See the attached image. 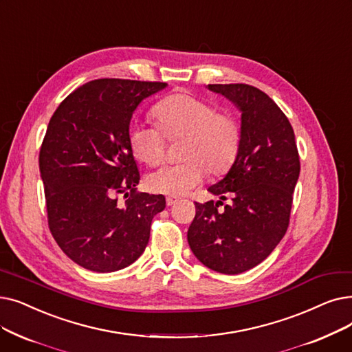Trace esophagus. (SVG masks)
Wrapping results in <instances>:
<instances>
[{"label": "esophagus", "mask_w": 352, "mask_h": 352, "mask_svg": "<svg viewBox=\"0 0 352 352\" xmlns=\"http://www.w3.org/2000/svg\"><path fill=\"white\" fill-rule=\"evenodd\" d=\"M175 203H178V198H175V197H166V206H174Z\"/></svg>", "instance_id": "obj_1"}]
</instances>
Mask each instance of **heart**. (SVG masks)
Wrapping results in <instances>:
<instances>
[{
  "instance_id": "b5f03b06",
  "label": "heart",
  "mask_w": 352,
  "mask_h": 352,
  "mask_svg": "<svg viewBox=\"0 0 352 352\" xmlns=\"http://www.w3.org/2000/svg\"><path fill=\"white\" fill-rule=\"evenodd\" d=\"M157 125L132 124L128 140L135 158L146 165H158L165 157V138L179 141L178 165H166L146 178L152 192L184 195L201 184L207 171L221 175L234 164L241 132L237 119L217 112L216 104L188 91L166 96L155 104Z\"/></svg>"
}]
</instances>
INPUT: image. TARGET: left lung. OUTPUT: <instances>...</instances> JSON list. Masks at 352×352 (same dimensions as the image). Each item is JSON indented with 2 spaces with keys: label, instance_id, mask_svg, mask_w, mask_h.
Returning <instances> with one entry per match:
<instances>
[{
  "label": "left lung",
  "instance_id": "left-lung-1",
  "mask_svg": "<svg viewBox=\"0 0 352 352\" xmlns=\"http://www.w3.org/2000/svg\"><path fill=\"white\" fill-rule=\"evenodd\" d=\"M241 112L239 154L227 175L208 188L223 201L195 203L187 239L204 266L224 274L246 272L285 236L300 162L286 115L265 91L250 85H208Z\"/></svg>",
  "mask_w": 352,
  "mask_h": 352
}]
</instances>
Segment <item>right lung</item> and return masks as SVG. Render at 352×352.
Segmentation results:
<instances>
[{
	"mask_svg": "<svg viewBox=\"0 0 352 352\" xmlns=\"http://www.w3.org/2000/svg\"><path fill=\"white\" fill-rule=\"evenodd\" d=\"M166 83L91 80L58 104L40 148L49 228L79 266L109 273L132 265L148 244L165 197L140 192L128 140L133 111ZM124 198V201L120 200Z\"/></svg>",
	"mask_w": 352,
	"mask_h": 352,
	"instance_id": "obj_1",
	"label": "right lung"
}]
</instances>
